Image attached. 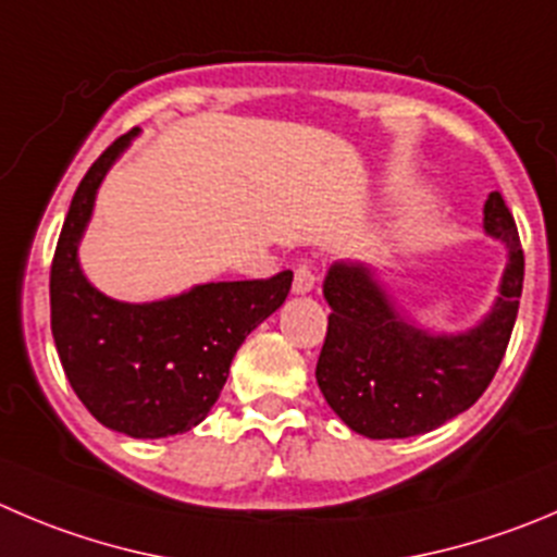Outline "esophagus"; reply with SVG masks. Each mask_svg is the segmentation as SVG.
Listing matches in <instances>:
<instances>
[{
    "label": "esophagus",
    "instance_id": "obj_1",
    "mask_svg": "<svg viewBox=\"0 0 557 557\" xmlns=\"http://www.w3.org/2000/svg\"><path fill=\"white\" fill-rule=\"evenodd\" d=\"M314 289V270L309 264H298L295 268V282H293V293L295 295H306Z\"/></svg>",
    "mask_w": 557,
    "mask_h": 557
}]
</instances>
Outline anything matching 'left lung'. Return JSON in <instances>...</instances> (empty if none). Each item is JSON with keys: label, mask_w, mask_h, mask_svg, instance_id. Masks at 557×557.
<instances>
[{"label": "left lung", "mask_w": 557, "mask_h": 557, "mask_svg": "<svg viewBox=\"0 0 557 557\" xmlns=\"http://www.w3.org/2000/svg\"><path fill=\"white\" fill-rule=\"evenodd\" d=\"M484 232L506 248L497 298L468 331H429L388 282L363 262H333L322 282L331 306L317 385L352 432L372 441L416 437L479 401L495 377L520 309L525 257L497 190L484 202Z\"/></svg>", "instance_id": "obj_1"}]
</instances>
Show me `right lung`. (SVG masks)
Here are the masks:
<instances>
[{
    "label": "right lung",
    "instance_id": "1",
    "mask_svg": "<svg viewBox=\"0 0 557 557\" xmlns=\"http://www.w3.org/2000/svg\"><path fill=\"white\" fill-rule=\"evenodd\" d=\"M139 128L120 136L73 194L51 264V333L82 405L136 441L183 434L208 418L248 333L287 300L293 270L264 282H208L128 304L92 287L78 246L98 188Z\"/></svg>",
    "mask_w": 557,
    "mask_h": 557
}]
</instances>
